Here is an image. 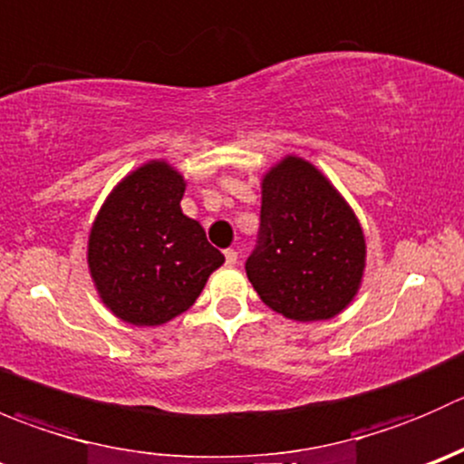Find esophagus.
I'll use <instances>...</instances> for the list:
<instances>
[{
    "label": "esophagus",
    "mask_w": 464,
    "mask_h": 464,
    "mask_svg": "<svg viewBox=\"0 0 464 464\" xmlns=\"http://www.w3.org/2000/svg\"><path fill=\"white\" fill-rule=\"evenodd\" d=\"M224 258H227L228 266L237 265V251L236 249H227V251H224Z\"/></svg>",
    "instance_id": "34e87169"
}]
</instances>
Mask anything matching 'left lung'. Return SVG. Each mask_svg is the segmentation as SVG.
Listing matches in <instances>:
<instances>
[{"instance_id": "1", "label": "left lung", "mask_w": 464, "mask_h": 464, "mask_svg": "<svg viewBox=\"0 0 464 464\" xmlns=\"http://www.w3.org/2000/svg\"><path fill=\"white\" fill-rule=\"evenodd\" d=\"M366 240L339 190L301 157L262 179L258 245L246 276L265 305L294 321H325L359 292Z\"/></svg>"}]
</instances>
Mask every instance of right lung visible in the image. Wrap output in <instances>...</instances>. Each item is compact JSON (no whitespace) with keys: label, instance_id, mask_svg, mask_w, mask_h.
I'll return each mask as SVG.
<instances>
[{"label":"right lung","instance_id":"add662e5","mask_svg":"<svg viewBox=\"0 0 464 464\" xmlns=\"http://www.w3.org/2000/svg\"><path fill=\"white\" fill-rule=\"evenodd\" d=\"M186 181L148 161L110 193L89 233V274L101 301L132 325H161L188 310L224 256L181 213Z\"/></svg>","mask_w":464,"mask_h":464}]
</instances>
